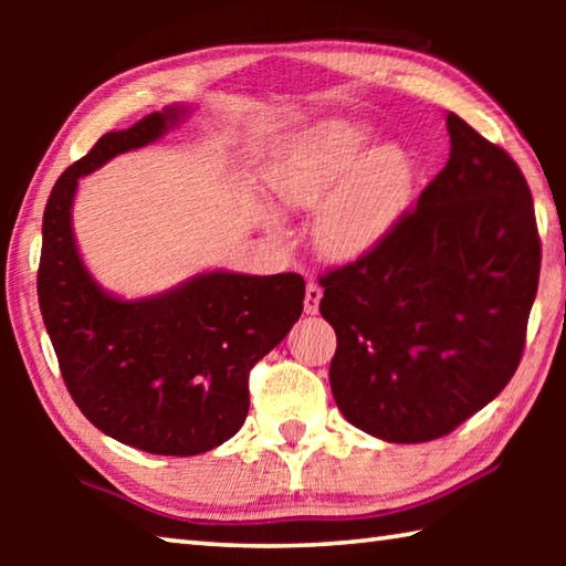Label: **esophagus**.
<instances>
[{
    "mask_svg": "<svg viewBox=\"0 0 566 566\" xmlns=\"http://www.w3.org/2000/svg\"><path fill=\"white\" fill-rule=\"evenodd\" d=\"M319 300H322V286L317 282L306 284L304 292V312L306 314H317L319 312Z\"/></svg>",
    "mask_w": 566,
    "mask_h": 566,
    "instance_id": "esophagus-1",
    "label": "esophagus"
}]
</instances>
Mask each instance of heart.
Returning a JSON list of instances; mask_svg holds the SVG:
<instances>
[{
  "mask_svg": "<svg viewBox=\"0 0 566 566\" xmlns=\"http://www.w3.org/2000/svg\"><path fill=\"white\" fill-rule=\"evenodd\" d=\"M369 132L352 122H322L270 167V191L292 209H317L314 244L329 260H357L397 222L411 191V165L397 147L363 155ZM274 234L276 219H266Z\"/></svg>",
  "mask_w": 566,
  "mask_h": 566,
  "instance_id": "b5f03b06",
  "label": "heart"
}]
</instances>
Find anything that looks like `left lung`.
<instances>
[{"label":"left lung","instance_id":"obj_1","mask_svg":"<svg viewBox=\"0 0 566 566\" xmlns=\"http://www.w3.org/2000/svg\"><path fill=\"white\" fill-rule=\"evenodd\" d=\"M447 167L377 247L319 276L337 332L329 385L361 432L444 437L520 367L542 242L522 169L449 114Z\"/></svg>","mask_w":566,"mask_h":566}]
</instances>
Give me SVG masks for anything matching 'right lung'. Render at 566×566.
Here are the masks:
<instances>
[{"label":"right lung","instance_id":"obj_1","mask_svg":"<svg viewBox=\"0 0 566 566\" xmlns=\"http://www.w3.org/2000/svg\"><path fill=\"white\" fill-rule=\"evenodd\" d=\"M179 117L169 107L104 134L56 179L44 207L36 294L82 415L142 452L195 457L244 424L249 371L300 319L304 280L212 272L151 300L122 302L84 270L72 234L76 179L159 139Z\"/></svg>","mask_w":566,"mask_h":566}]
</instances>
